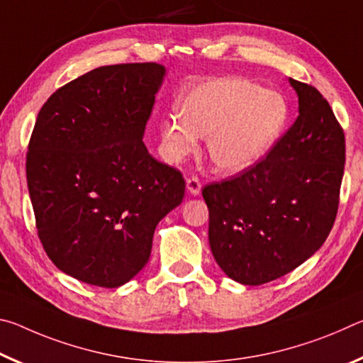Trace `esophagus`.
Masks as SVG:
<instances>
[{"mask_svg":"<svg viewBox=\"0 0 363 363\" xmlns=\"http://www.w3.org/2000/svg\"><path fill=\"white\" fill-rule=\"evenodd\" d=\"M187 190H189V194L190 195H200V192H201V182H200V179L199 177H195V176H192V177H189L187 179Z\"/></svg>","mask_w":363,"mask_h":363,"instance_id":"34e87169","label":"esophagus"}]
</instances>
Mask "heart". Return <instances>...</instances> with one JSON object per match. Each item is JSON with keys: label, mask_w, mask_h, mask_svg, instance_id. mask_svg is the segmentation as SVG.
I'll return each instance as SVG.
<instances>
[{"label": "heart", "mask_w": 363, "mask_h": 363, "mask_svg": "<svg viewBox=\"0 0 363 363\" xmlns=\"http://www.w3.org/2000/svg\"><path fill=\"white\" fill-rule=\"evenodd\" d=\"M177 113L158 125L160 153L181 163L206 139L208 155L223 173L253 168L277 144L290 118V106L277 91L245 78H216L187 89Z\"/></svg>", "instance_id": "heart-1"}]
</instances>
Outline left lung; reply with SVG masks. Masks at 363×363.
<instances>
[{
	"label": "left lung",
	"instance_id": "1",
	"mask_svg": "<svg viewBox=\"0 0 363 363\" xmlns=\"http://www.w3.org/2000/svg\"><path fill=\"white\" fill-rule=\"evenodd\" d=\"M298 118L253 168L203 189L218 266L243 285L281 277L315 253L333 227L346 162L340 123L314 86L290 78Z\"/></svg>",
	"mask_w": 363,
	"mask_h": 363
}]
</instances>
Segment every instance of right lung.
Here are the masks:
<instances>
[{
    "instance_id": "right-lung-1",
    "label": "right lung",
    "mask_w": 363,
    "mask_h": 363,
    "mask_svg": "<svg viewBox=\"0 0 363 363\" xmlns=\"http://www.w3.org/2000/svg\"><path fill=\"white\" fill-rule=\"evenodd\" d=\"M167 69H94L57 89L30 138L27 184L43 248L84 284L116 288L147 264L153 232L181 205L179 171L153 158L144 131Z\"/></svg>"
}]
</instances>
